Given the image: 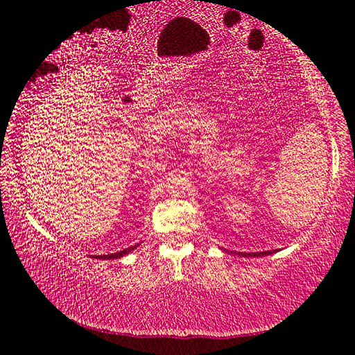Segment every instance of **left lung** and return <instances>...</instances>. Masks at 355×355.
<instances>
[{"label": "left lung", "instance_id": "obj_1", "mask_svg": "<svg viewBox=\"0 0 355 355\" xmlns=\"http://www.w3.org/2000/svg\"><path fill=\"white\" fill-rule=\"evenodd\" d=\"M273 251H261V253H237L239 256H267L272 254Z\"/></svg>", "mask_w": 355, "mask_h": 355}]
</instances>
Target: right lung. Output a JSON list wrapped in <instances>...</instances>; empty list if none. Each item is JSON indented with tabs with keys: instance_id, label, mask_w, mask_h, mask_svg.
Listing matches in <instances>:
<instances>
[{
	"instance_id": "obj_1",
	"label": "right lung",
	"mask_w": 355,
	"mask_h": 355,
	"mask_svg": "<svg viewBox=\"0 0 355 355\" xmlns=\"http://www.w3.org/2000/svg\"><path fill=\"white\" fill-rule=\"evenodd\" d=\"M137 247H138V243H137V245H133V247H128V248H125V250L118 251V253L104 254V256H96V257H99V259H118V257H122L124 254H128V253H130V251H133V250L137 248Z\"/></svg>"
}]
</instances>
